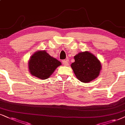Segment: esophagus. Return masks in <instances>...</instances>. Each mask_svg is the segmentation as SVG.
<instances>
[{
    "mask_svg": "<svg viewBox=\"0 0 125 125\" xmlns=\"http://www.w3.org/2000/svg\"><path fill=\"white\" fill-rule=\"evenodd\" d=\"M62 64H63V65H65V66H67V65H68V60H63L62 61Z\"/></svg>",
    "mask_w": 125,
    "mask_h": 125,
    "instance_id": "esophagus-1",
    "label": "esophagus"
}]
</instances>
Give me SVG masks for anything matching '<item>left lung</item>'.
Listing matches in <instances>:
<instances>
[{"label":"left lung","instance_id":"8db88e82","mask_svg":"<svg viewBox=\"0 0 125 125\" xmlns=\"http://www.w3.org/2000/svg\"><path fill=\"white\" fill-rule=\"evenodd\" d=\"M74 59L71 66L80 81L90 82L99 75L101 64L95 55L88 52H82L75 55Z\"/></svg>","mask_w":125,"mask_h":125}]
</instances>
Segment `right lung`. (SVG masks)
<instances>
[{
	"label": "right lung",
	"mask_w": 125,
	"mask_h": 125,
	"mask_svg": "<svg viewBox=\"0 0 125 125\" xmlns=\"http://www.w3.org/2000/svg\"><path fill=\"white\" fill-rule=\"evenodd\" d=\"M61 64V62L50 56L44 50L39 51L30 58L29 70L33 76L41 79H46Z\"/></svg>",
	"instance_id": "obj_1"
}]
</instances>
